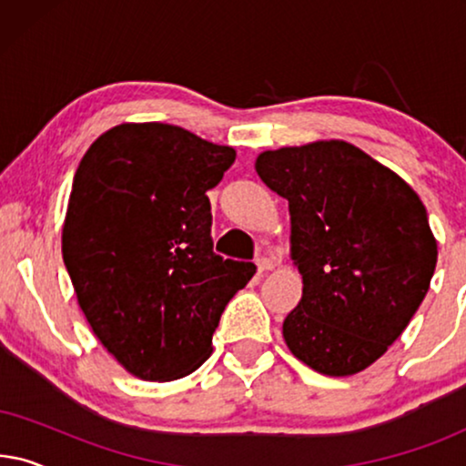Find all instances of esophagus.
Listing matches in <instances>:
<instances>
[{
  "instance_id": "obj_1",
  "label": "esophagus",
  "mask_w": 466,
  "mask_h": 466,
  "mask_svg": "<svg viewBox=\"0 0 466 466\" xmlns=\"http://www.w3.org/2000/svg\"><path fill=\"white\" fill-rule=\"evenodd\" d=\"M257 267H258V273H267V271H271L273 267H276V263H273V258H269V257H258Z\"/></svg>"
}]
</instances>
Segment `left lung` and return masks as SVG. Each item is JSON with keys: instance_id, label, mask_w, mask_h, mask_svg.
I'll return each instance as SVG.
<instances>
[{"instance_id": "obj_1", "label": "left lung", "mask_w": 466, "mask_h": 466, "mask_svg": "<svg viewBox=\"0 0 466 466\" xmlns=\"http://www.w3.org/2000/svg\"><path fill=\"white\" fill-rule=\"evenodd\" d=\"M257 174L289 199L290 257L303 297L282 333L330 378L373 365L416 314L437 265L424 203L356 146L329 139L265 150Z\"/></svg>"}]
</instances>
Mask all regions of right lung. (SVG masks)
Listing matches in <instances>:
<instances>
[{
    "label": "right lung",
    "instance_id": "right-lung-1",
    "mask_svg": "<svg viewBox=\"0 0 466 466\" xmlns=\"http://www.w3.org/2000/svg\"><path fill=\"white\" fill-rule=\"evenodd\" d=\"M233 161L231 146L182 127L125 123L76 169L63 263L93 333L139 380L199 369L227 303L257 271L214 252L206 193Z\"/></svg>",
    "mask_w": 466,
    "mask_h": 466
}]
</instances>
